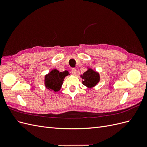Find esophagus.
Segmentation results:
<instances>
[{
    "instance_id": "obj_1",
    "label": "esophagus",
    "mask_w": 147,
    "mask_h": 147,
    "mask_svg": "<svg viewBox=\"0 0 147 147\" xmlns=\"http://www.w3.org/2000/svg\"><path fill=\"white\" fill-rule=\"evenodd\" d=\"M71 72H72V74L76 75V74H77V69H75V68H72V70H71Z\"/></svg>"
}]
</instances>
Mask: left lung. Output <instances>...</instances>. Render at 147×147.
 Instances as JSON below:
<instances>
[{"instance_id":"left-lung-1","label":"left lung","mask_w":147,"mask_h":147,"mask_svg":"<svg viewBox=\"0 0 147 147\" xmlns=\"http://www.w3.org/2000/svg\"><path fill=\"white\" fill-rule=\"evenodd\" d=\"M83 80V84L89 88L95 86L100 80V76L98 72L91 69H88L83 75H81Z\"/></svg>"}]
</instances>
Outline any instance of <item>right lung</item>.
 <instances>
[{
    "mask_svg": "<svg viewBox=\"0 0 147 147\" xmlns=\"http://www.w3.org/2000/svg\"><path fill=\"white\" fill-rule=\"evenodd\" d=\"M68 75L69 72L67 70L63 72H60L56 69L51 70L45 77V85L46 88L48 90H53L55 92L58 91L63 83L64 78Z\"/></svg>",
    "mask_w": 147,
    "mask_h": 147,
    "instance_id": "right-lung-1",
    "label": "right lung"
}]
</instances>
